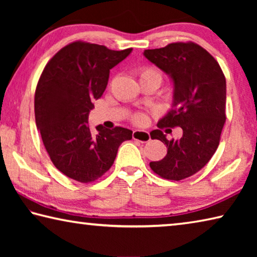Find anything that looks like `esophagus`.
Returning <instances> with one entry per match:
<instances>
[{
    "label": "esophagus",
    "mask_w": 257,
    "mask_h": 257,
    "mask_svg": "<svg viewBox=\"0 0 257 257\" xmlns=\"http://www.w3.org/2000/svg\"><path fill=\"white\" fill-rule=\"evenodd\" d=\"M133 138L135 141H139L141 143H147L151 139L150 133L145 130H134Z\"/></svg>",
    "instance_id": "obj_1"
}]
</instances>
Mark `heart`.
<instances>
[{"label":"heart","instance_id":"heart-1","mask_svg":"<svg viewBox=\"0 0 257 257\" xmlns=\"http://www.w3.org/2000/svg\"><path fill=\"white\" fill-rule=\"evenodd\" d=\"M146 72H156V71L155 70H151V69H150V70H145L143 73H146ZM143 73H142V75H143ZM156 73H158V72H156Z\"/></svg>","mask_w":257,"mask_h":257}]
</instances>
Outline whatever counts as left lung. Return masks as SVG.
<instances>
[{"instance_id": "1", "label": "left lung", "mask_w": 257, "mask_h": 257, "mask_svg": "<svg viewBox=\"0 0 257 257\" xmlns=\"http://www.w3.org/2000/svg\"><path fill=\"white\" fill-rule=\"evenodd\" d=\"M144 56L170 77L173 86L170 110L160 119V129L151 132V138L165 143L168 153L150 167L164 179H185L205 167L219 146L225 122V78L216 60L195 43L145 50ZM177 125L183 129L182 138L168 141L160 129Z\"/></svg>"}]
</instances>
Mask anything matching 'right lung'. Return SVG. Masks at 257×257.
<instances>
[{
  "mask_svg": "<svg viewBox=\"0 0 257 257\" xmlns=\"http://www.w3.org/2000/svg\"><path fill=\"white\" fill-rule=\"evenodd\" d=\"M133 49L113 51L85 42L61 49L43 71L35 92V119L51 161L63 175L80 182L102 177L114 162L121 143L133 138L123 127L97 134L89 129L93 102L102 96L110 70Z\"/></svg>",
  "mask_w": 257,
  "mask_h": 257,
  "instance_id": "obj_1",
  "label": "right lung"
}]
</instances>
